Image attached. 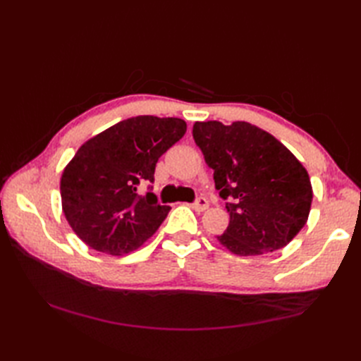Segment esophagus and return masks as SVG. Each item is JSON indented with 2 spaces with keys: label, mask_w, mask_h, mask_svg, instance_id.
<instances>
[{
  "label": "esophagus",
  "mask_w": 361,
  "mask_h": 361,
  "mask_svg": "<svg viewBox=\"0 0 361 361\" xmlns=\"http://www.w3.org/2000/svg\"><path fill=\"white\" fill-rule=\"evenodd\" d=\"M192 208H194L197 212H203V211H206V209L209 208V203H208V200H206L204 197H200V198H197L195 203L192 204Z\"/></svg>",
  "instance_id": "34e87169"
}]
</instances>
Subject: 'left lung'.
Masks as SVG:
<instances>
[{"instance_id":"8db88e82","label":"left lung","mask_w":361,"mask_h":361,"mask_svg":"<svg viewBox=\"0 0 361 361\" xmlns=\"http://www.w3.org/2000/svg\"><path fill=\"white\" fill-rule=\"evenodd\" d=\"M195 144L214 171L229 225L219 242L237 256L286 247L307 224L313 190L309 173L273 135L250 122H195Z\"/></svg>"}]
</instances>
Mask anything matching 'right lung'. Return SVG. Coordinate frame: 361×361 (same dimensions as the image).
Segmentation results:
<instances>
[{"label": "right lung", "mask_w": 361, "mask_h": 361, "mask_svg": "<svg viewBox=\"0 0 361 361\" xmlns=\"http://www.w3.org/2000/svg\"><path fill=\"white\" fill-rule=\"evenodd\" d=\"M178 118L136 116L91 137L63 169L62 209L73 231L96 251L122 256L157 233L171 206L158 204L153 183L158 158L186 133Z\"/></svg>", "instance_id": "obj_1"}]
</instances>
